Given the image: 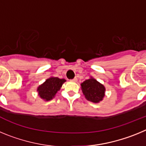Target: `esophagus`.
I'll list each match as a JSON object with an SVG mask.
<instances>
[{"label":"esophagus","mask_w":146,"mask_h":146,"mask_svg":"<svg viewBox=\"0 0 146 146\" xmlns=\"http://www.w3.org/2000/svg\"><path fill=\"white\" fill-rule=\"evenodd\" d=\"M71 81H72V82H77V77H74V79L71 80Z\"/></svg>","instance_id":"1"}]
</instances>
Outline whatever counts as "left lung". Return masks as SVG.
I'll list each match as a JSON object with an SVG mask.
<instances>
[{"instance_id": "1", "label": "left lung", "mask_w": 146, "mask_h": 146, "mask_svg": "<svg viewBox=\"0 0 146 146\" xmlns=\"http://www.w3.org/2000/svg\"><path fill=\"white\" fill-rule=\"evenodd\" d=\"M81 89L86 99L94 103H99L104 96V86L93 77L81 83Z\"/></svg>"}]
</instances>
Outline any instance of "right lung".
Listing matches in <instances>:
<instances>
[{
  "label": "right lung",
  "mask_w": 146,
  "mask_h": 146,
  "mask_svg": "<svg viewBox=\"0 0 146 146\" xmlns=\"http://www.w3.org/2000/svg\"><path fill=\"white\" fill-rule=\"evenodd\" d=\"M65 82V79H60L58 77H50L37 88L38 96L45 101H50L55 97V94Z\"/></svg>",
  "instance_id": "obj_1"
}]
</instances>
